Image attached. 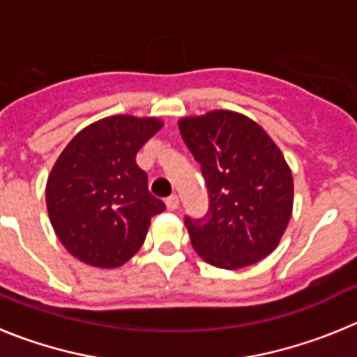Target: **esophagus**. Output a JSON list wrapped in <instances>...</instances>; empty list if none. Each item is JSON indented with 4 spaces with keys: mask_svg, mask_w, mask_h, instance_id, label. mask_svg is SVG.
<instances>
[{
    "mask_svg": "<svg viewBox=\"0 0 357 357\" xmlns=\"http://www.w3.org/2000/svg\"><path fill=\"white\" fill-rule=\"evenodd\" d=\"M166 209L168 211L178 209V197H176V195H172L169 198H166Z\"/></svg>",
    "mask_w": 357,
    "mask_h": 357,
    "instance_id": "1",
    "label": "esophagus"
}]
</instances>
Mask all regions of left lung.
Listing matches in <instances>:
<instances>
[{
    "label": "left lung",
    "mask_w": 357,
    "mask_h": 357,
    "mask_svg": "<svg viewBox=\"0 0 357 357\" xmlns=\"http://www.w3.org/2000/svg\"><path fill=\"white\" fill-rule=\"evenodd\" d=\"M178 130L209 193L206 216L184 220L193 248L223 270L259 263L291 218L293 178L282 151L257 123L232 110L182 118Z\"/></svg>",
    "instance_id": "obj_1"
}]
</instances>
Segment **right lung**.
<instances>
[{
    "instance_id": "right-lung-1",
    "label": "right lung",
    "mask_w": 357,
    "mask_h": 357,
    "mask_svg": "<svg viewBox=\"0 0 357 357\" xmlns=\"http://www.w3.org/2000/svg\"><path fill=\"white\" fill-rule=\"evenodd\" d=\"M160 127L157 118H103L78 132L56 159L46 184L50 222L82 263L125 264L143 245L151 218L166 209L135 164Z\"/></svg>"
}]
</instances>
